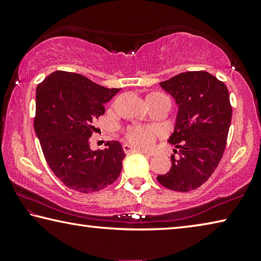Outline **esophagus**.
<instances>
[{"label": "esophagus", "instance_id": "1", "mask_svg": "<svg viewBox=\"0 0 261 261\" xmlns=\"http://www.w3.org/2000/svg\"><path fill=\"white\" fill-rule=\"evenodd\" d=\"M123 150H124V152H125V153L132 152V151H138V152H143V153L150 155V152H147V151H144L142 149H138V147H135V146L130 145V144H126V143L123 144Z\"/></svg>", "mask_w": 261, "mask_h": 261}]
</instances>
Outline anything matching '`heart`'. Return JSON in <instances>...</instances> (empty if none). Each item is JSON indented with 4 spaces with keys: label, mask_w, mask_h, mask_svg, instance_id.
<instances>
[{
    "label": "heart",
    "mask_w": 261,
    "mask_h": 261,
    "mask_svg": "<svg viewBox=\"0 0 261 261\" xmlns=\"http://www.w3.org/2000/svg\"><path fill=\"white\" fill-rule=\"evenodd\" d=\"M169 98L168 96L162 92H151L147 100L155 102V100ZM159 136V130L157 127L146 125H131L125 129V137L127 141L134 145L142 147V149H151L154 145L157 137Z\"/></svg>",
    "instance_id": "1"
}]
</instances>
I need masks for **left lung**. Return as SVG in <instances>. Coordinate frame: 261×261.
Wrapping results in <instances>:
<instances>
[{
  "label": "left lung",
  "instance_id": "obj_1",
  "mask_svg": "<svg viewBox=\"0 0 261 261\" xmlns=\"http://www.w3.org/2000/svg\"><path fill=\"white\" fill-rule=\"evenodd\" d=\"M159 85L178 104L174 132L169 138L178 150L171 169L157 180L173 191L196 190L212 176L226 146L232 118L230 93L206 71H186Z\"/></svg>",
  "mask_w": 261,
  "mask_h": 261
}]
</instances>
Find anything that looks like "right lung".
<instances>
[{"mask_svg":"<svg viewBox=\"0 0 261 261\" xmlns=\"http://www.w3.org/2000/svg\"><path fill=\"white\" fill-rule=\"evenodd\" d=\"M119 91L80 75L58 70L36 89L34 127L44 158L55 176L81 193L103 190L117 179L125 153L118 142L104 150H90L93 122L104 115L107 103Z\"/></svg>","mask_w":261,"mask_h":261,"instance_id":"obj_1","label":"right lung"}]
</instances>
